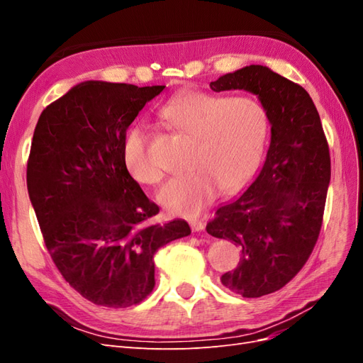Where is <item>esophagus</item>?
<instances>
[{
    "mask_svg": "<svg viewBox=\"0 0 363 363\" xmlns=\"http://www.w3.org/2000/svg\"><path fill=\"white\" fill-rule=\"evenodd\" d=\"M189 224H191L192 232H203V230H204V223L199 221V219H195V221H191Z\"/></svg>",
    "mask_w": 363,
    "mask_h": 363,
    "instance_id": "obj_1",
    "label": "esophagus"
}]
</instances>
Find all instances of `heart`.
I'll return each mask as SVG.
<instances>
[{
	"label": "heart",
	"instance_id": "1",
	"mask_svg": "<svg viewBox=\"0 0 363 363\" xmlns=\"http://www.w3.org/2000/svg\"><path fill=\"white\" fill-rule=\"evenodd\" d=\"M160 116L196 142L189 164L194 172L169 180L157 195L169 213L200 215L221 189L244 188L256 172L268 138V115L255 98L188 91L169 98L160 107ZM124 162L131 177L140 183L156 184L163 179V168L151 155L142 124L128 130Z\"/></svg>",
	"mask_w": 363,
	"mask_h": 363
}]
</instances>
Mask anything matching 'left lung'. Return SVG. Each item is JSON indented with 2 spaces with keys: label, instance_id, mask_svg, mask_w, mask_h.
<instances>
[{
  "label": "left lung",
  "instance_id": "obj_1",
  "mask_svg": "<svg viewBox=\"0 0 363 363\" xmlns=\"http://www.w3.org/2000/svg\"><path fill=\"white\" fill-rule=\"evenodd\" d=\"M215 92L257 95L271 124L267 160L250 188L221 206L208 235L240 250L238 267L221 283L245 298L272 294L304 267L323 225L330 183V152L320 115L307 94L262 65L219 77Z\"/></svg>",
  "mask_w": 363,
  "mask_h": 363
}]
</instances>
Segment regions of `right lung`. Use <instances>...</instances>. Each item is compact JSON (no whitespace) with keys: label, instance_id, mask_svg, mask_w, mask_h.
<instances>
[{"label":"right lung","instance_id":"right-lung-1","mask_svg":"<svg viewBox=\"0 0 363 363\" xmlns=\"http://www.w3.org/2000/svg\"><path fill=\"white\" fill-rule=\"evenodd\" d=\"M164 86L84 82L39 116L27 189L43 242L63 279L98 306L128 307L155 288V255L191 235L189 224L155 223L124 162L130 124Z\"/></svg>","mask_w":363,"mask_h":363}]
</instances>
